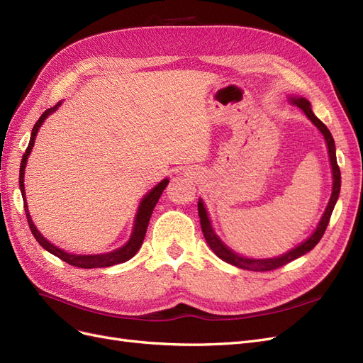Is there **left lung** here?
I'll return each instance as SVG.
<instances>
[{"instance_id": "obj_1", "label": "left lung", "mask_w": 363, "mask_h": 363, "mask_svg": "<svg viewBox=\"0 0 363 363\" xmlns=\"http://www.w3.org/2000/svg\"><path fill=\"white\" fill-rule=\"evenodd\" d=\"M288 101L292 105H297V107L308 116V119L317 126V130L321 133V135L325 140V146H327V154H329V161H330V167H332V194L329 199V203H327L325 209H324V214L321 216L320 221L315 230L311 233V235L305 240L301 241L298 245H296L294 249L288 250L284 255H279V256H273V258H249V256H242L240 253H237L235 250H232L228 244L223 242L211 223V218L208 216V211L205 208V203L202 199H199L197 202V211H199V218H201V226H202V232H203V237L208 242L209 247L211 250L218 256L220 259H223L228 264L235 265L238 268H242V270H250V272H270L274 270L277 267H282L291 261H294L300 256L306 255L308 252H311L315 245L318 244V241L323 238L324 232L327 225H329V220L330 216L333 213V208L337 202V197H339V191H341V172H339L337 167V162H336V147H335V140L330 134V131L327 130V126L317 118V116L313 114L312 108H311V102L306 98H301V96H289Z\"/></svg>"}]
</instances>
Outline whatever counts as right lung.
Here are the masks:
<instances>
[{"mask_svg":"<svg viewBox=\"0 0 363 363\" xmlns=\"http://www.w3.org/2000/svg\"><path fill=\"white\" fill-rule=\"evenodd\" d=\"M63 104V101L57 102L54 107L46 110L40 119L36 122V125L33 126V131H31V137H30V143L28 147L26 149V154L22 155V161H21V169H19V189H21V194H22V201H24V208H26V214H27V220H28V225L30 229L33 232L34 238L38 240V242L42 245V247L52 253L57 258H60L62 261L67 262L69 265H74V267H79V268H104V267H111L116 264H122L130 261L133 256L138 252V249L142 247L145 235H146V230H147V225H149V220L152 216V211H154V208L157 205V202L160 201V197L164 191V189L169 184V178H164L161 182H158L154 189L149 190V193H146L143 196L142 201L138 203L137 208V213L134 217V225H133V230H131V237L128 240L122 247L119 249H114L111 252L107 253H95V255H77V253H71V252H66L60 247H57L51 241L46 240L42 233L39 232V229L34 226V221L30 216V209L27 205V196H26V184H24V178H26V167H27V161L28 157L33 150L34 146V140L38 137V133L40 130L42 123L48 119V116H51L54 111L58 110V107Z\"/></svg>","mask_w":363,"mask_h":363,"instance_id":"right-lung-1","label":"right lung"}]
</instances>
